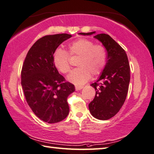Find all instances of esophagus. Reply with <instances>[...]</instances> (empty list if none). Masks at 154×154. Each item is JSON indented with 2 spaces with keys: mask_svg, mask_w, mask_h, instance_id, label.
<instances>
[{
  "mask_svg": "<svg viewBox=\"0 0 154 154\" xmlns=\"http://www.w3.org/2000/svg\"><path fill=\"white\" fill-rule=\"evenodd\" d=\"M83 86H75V91H80L81 90L82 88H83Z\"/></svg>",
  "mask_w": 154,
  "mask_h": 154,
  "instance_id": "1",
  "label": "esophagus"
}]
</instances>
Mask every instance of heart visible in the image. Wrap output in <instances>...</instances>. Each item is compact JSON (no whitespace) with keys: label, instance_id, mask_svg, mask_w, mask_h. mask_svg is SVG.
<instances>
[{"label":"heart","instance_id":"b5f03b06","mask_svg":"<svg viewBox=\"0 0 154 154\" xmlns=\"http://www.w3.org/2000/svg\"><path fill=\"white\" fill-rule=\"evenodd\" d=\"M69 53L58 48L53 55V64L63 74L68 73L71 68L69 56L79 57L75 65L79 67L72 70L67 79L75 85H82L90 79L101 74L106 63V51L103 46L87 38H80L70 43Z\"/></svg>","mask_w":154,"mask_h":154}]
</instances>
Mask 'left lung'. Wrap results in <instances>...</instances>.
Segmentation results:
<instances>
[{
  "label": "left lung",
  "mask_w": 154,
  "mask_h": 154,
  "mask_svg": "<svg viewBox=\"0 0 154 154\" xmlns=\"http://www.w3.org/2000/svg\"><path fill=\"white\" fill-rule=\"evenodd\" d=\"M95 32L80 33L92 35ZM107 51V62L102 74L91 84L95 97L88 105L91 114L97 119L106 120L117 114L126 100L130 82V66L125 51L106 34L95 35Z\"/></svg>",
  "instance_id": "1"
}]
</instances>
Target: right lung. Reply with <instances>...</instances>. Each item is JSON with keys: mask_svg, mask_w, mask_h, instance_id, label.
<instances>
[{"mask_svg": "<svg viewBox=\"0 0 154 154\" xmlns=\"http://www.w3.org/2000/svg\"><path fill=\"white\" fill-rule=\"evenodd\" d=\"M71 37L67 34L42 37L32 45L23 62L21 83L26 101L34 114L45 122H61L69 114L67 99L75 87L58 72L53 55Z\"/></svg>", "mask_w": 154, "mask_h": 154, "instance_id": "add662e5", "label": "right lung"}]
</instances>
